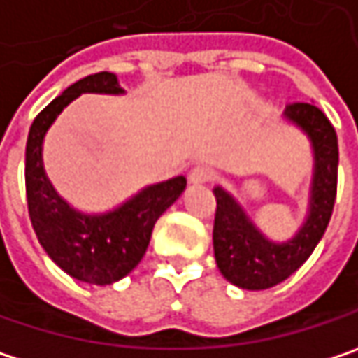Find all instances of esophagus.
I'll list each match as a JSON object with an SVG mask.
<instances>
[{"mask_svg":"<svg viewBox=\"0 0 358 358\" xmlns=\"http://www.w3.org/2000/svg\"><path fill=\"white\" fill-rule=\"evenodd\" d=\"M214 169H210V166H195L192 173H189V181H192L193 185H201V183H208V181H212L214 179Z\"/></svg>","mask_w":358,"mask_h":358,"instance_id":"esophagus-1","label":"esophagus"}]
</instances>
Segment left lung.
<instances>
[{"instance_id":"1","label":"left lung","mask_w":358,"mask_h":358,"mask_svg":"<svg viewBox=\"0 0 358 358\" xmlns=\"http://www.w3.org/2000/svg\"><path fill=\"white\" fill-rule=\"evenodd\" d=\"M312 142L314 173L308 217L289 241L267 238L246 216L238 199L224 187H214V255L220 273L236 287L261 292L285 281L301 267L324 236L336 199L338 138L330 120L314 103H289L283 112Z\"/></svg>"}]
</instances>
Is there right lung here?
I'll return each mask as SVG.
<instances>
[{"label":"right lung","instance_id":"1","mask_svg":"<svg viewBox=\"0 0 358 358\" xmlns=\"http://www.w3.org/2000/svg\"><path fill=\"white\" fill-rule=\"evenodd\" d=\"M81 93L122 95L124 90L114 73L101 71L66 87L36 115L26 142L28 212L38 243L66 275L110 285L141 263L157 220L185 192L187 179L179 175L148 185L106 214H83L69 206L44 173L42 142L57 115Z\"/></svg>","mask_w":358,"mask_h":358}]
</instances>
